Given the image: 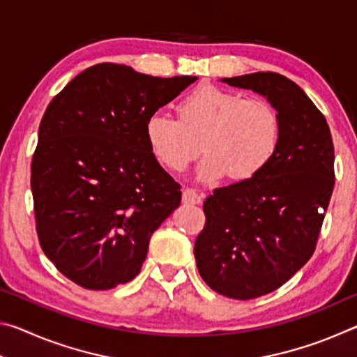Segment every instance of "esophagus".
<instances>
[{"label":"esophagus","instance_id":"1","mask_svg":"<svg viewBox=\"0 0 357 357\" xmlns=\"http://www.w3.org/2000/svg\"><path fill=\"white\" fill-rule=\"evenodd\" d=\"M203 198H204L203 193H198L193 189H185L183 192V202L185 204H200L203 202Z\"/></svg>","mask_w":357,"mask_h":357}]
</instances>
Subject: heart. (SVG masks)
<instances>
[{
  "mask_svg": "<svg viewBox=\"0 0 357 357\" xmlns=\"http://www.w3.org/2000/svg\"><path fill=\"white\" fill-rule=\"evenodd\" d=\"M179 119L154 112L146 121V138L157 159L183 172L203 151L197 178L213 183L228 173L249 179L273 159L280 142V116L266 99L214 84H200L178 104Z\"/></svg>",
  "mask_w": 357,
  "mask_h": 357,
  "instance_id": "obj_1",
  "label": "heart"
}]
</instances>
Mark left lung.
I'll list each match as a JSON object with an SVG mask.
<instances>
[{
	"label": "left lung",
	"instance_id": "8db88e82",
	"mask_svg": "<svg viewBox=\"0 0 357 357\" xmlns=\"http://www.w3.org/2000/svg\"><path fill=\"white\" fill-rule=\"evenodd\" d=\"M222 82L263 96L280 116L273 159L206 198V225L193 247L203 280L247 301L275 291L315 252L335 183L334 144L321 112L289 78L253 72Z\"/></svg>",
	"mask_w": 357,
	"mask_h": 357
}]
</instances>
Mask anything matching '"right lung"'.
<instances>
[{
    "label": "right lung",
    "mask_w": 357,
    "mask_h": 357,
    "mask_svg": "<svg viewBox=\"0 0 357 357\" xmlns=\"http://www.w3.org/2000/svg\"><path fill=\"white\" fill-rule=\"evenodd\" d=\"M195 80L102 63L47 107L31 164L36 229L48 259L77 285L130 282L153 233L179 206V184L157 162L146 121Z\"/></svg>",
    "instance_id": "add662e5"
}]
</instances>
